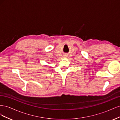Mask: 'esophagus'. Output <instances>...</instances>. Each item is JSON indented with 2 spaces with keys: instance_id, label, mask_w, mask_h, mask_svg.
I'll list each match as a JSON object with an SVG mask.
<instances>
[{
  "instance_id": "esophagus-1",
  "label": "esophagus",
  "mask_w": 120,
  "mask_h": 120,
  "mask_svg": "<svg viewBox=\"0 0 120 120\" xmlns=\"http://www.w3.org/2000/svg\"><path fill=\"white\" fill-rule=\"evenodd\" d=\"M67 56V55H66V56Z\"/></svg>"
}]
</instances>
